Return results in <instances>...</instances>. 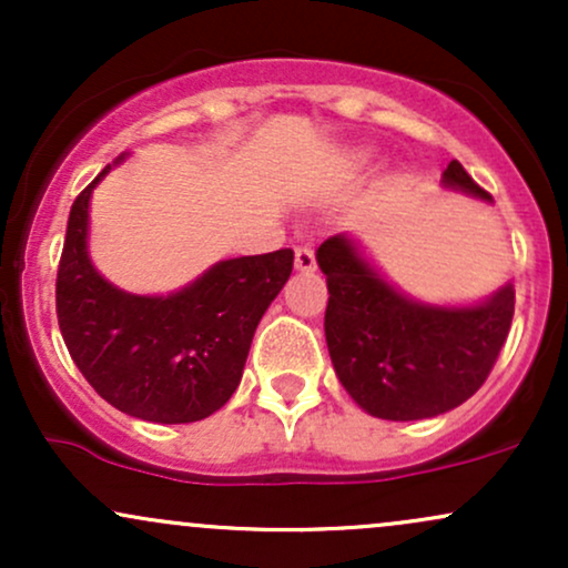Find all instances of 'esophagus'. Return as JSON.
<instances>
[{
  "label": "esophagus",
  "mask_w": 568,
  "mask_h": 568,
  "mask_svg": "<svg viewBox=\"0 0 568 568\" xmlns=\"http://www.w3.org/2000/svg\"><path fill=\"white\" fill-rule=\"evenodd\" d=\"M317 266L315 262V251L310 245H298L296 247V270L302 272H312Z\"/></svg>",
  "instance_id": "obj_1"
}]
</instances>
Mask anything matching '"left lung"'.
<instances>
[{"mask_svg":"<svg viewBox=\"0 0 568 568\" xmlns=\"http://www.w3.org/2000/svg\"><path fill=\"white\" fill-rule=\"evenodd\" d=\"M440 184L491 202L456 160ZM317 266L328 283L331 363L366 414L389 422L429 419L462 406L491 374L513 323V283L475 304L419 302L384 280L347 234L317 247Z\"/></svg>","mask_w":568,"mask_h":568,"instance_id":"1","label":"left lung"}]
</instances>
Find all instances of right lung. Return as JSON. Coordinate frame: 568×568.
Returning a JSON list of instances; mask_svg holds the SVG:
<instances>
[{"label": "right lung", "instance_id": "right-lung-1", "mask_svg": "<svg viewBox=\"0 0 568 568\" xmlns=\"http://www.w3.org/2000/svg\"><path fill=\"white\" fill-rule=\"evenodd\" d=\"M109 171L69 213L55 283L63 342L90 387L122 414L154 425L200 422L243 379L256 325L291 277L293 251L226 258L168 296L116 288L88 253L90 194Z\"/></svg>", "mask_w": 568, "mask_h": 568}]
</instances>
